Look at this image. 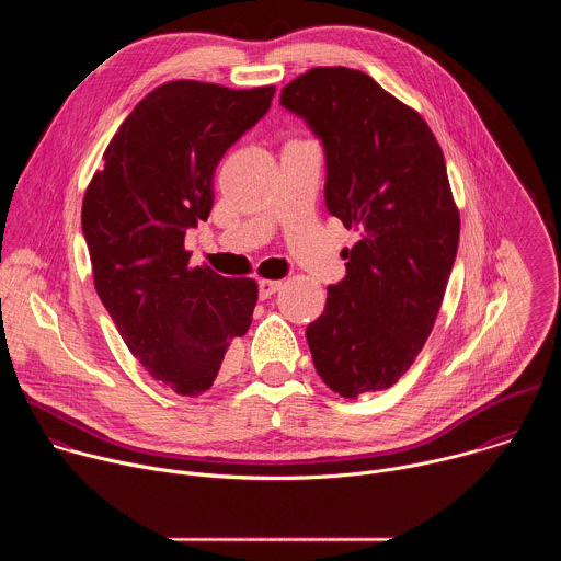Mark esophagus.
<instances>
[{
    "label": "esophagus",
    "mask_w": 561,
    "mask_h": 561,
    "mask_svg": "<svg viewBox=\"0 0 561 561\" xmlns=\"http://www.w3.org/2000/svg\"><path fill=\"white\" fill-rule=\"evenodd\" d=\"M282 288L279 279H260V297L268 299L271 295H275Z\"/></svg>",
    "instance_id": "esophagus-1"
}]
</instances>
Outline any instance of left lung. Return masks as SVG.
Returning a JSON list of instances; mask_svg holds the SVG:
<instances>
[{
	"instance_id": "1",
	"label": "left lung",
	"mask_w": 561,
	"mask_h": 561,
	"mask_svg": "<svg viewBox=\"0 0 561 561\" xmlns=\"http://www.w3.org/2000/svg\"><path fill=\"white\" fill-rule=\"evenodd\" d=\"M327 157V208L362 239L306 329L314 370L342 397L397 383L424 348L457 257L459 213L428 124L373 77L310 68L282 89Z\"/></svg>"
}]
</instances>
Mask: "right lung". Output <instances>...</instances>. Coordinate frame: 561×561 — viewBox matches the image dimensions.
I'll return each mask as SVG.
<instances>
[{
	"label": "right lung",
	"instance_id": "1",
	"mask_svg": "<svg viewBox=\"0 0 561 561\" xmlns=\"http://www.w3.org/2000/svg\"><path fill=\"white\" fill-rule=\"evenodd\" d=\"M275 87L169 82L119 126L82 204L95 290L135 359L178 394L206 392L257 304L253 279L191 268L186 230L208 219L224 152L271 108Z\"/></svg>",
	"mask_w": 561,
	"mask_h": 561
}]
</instances>
